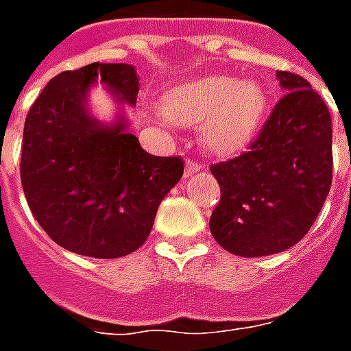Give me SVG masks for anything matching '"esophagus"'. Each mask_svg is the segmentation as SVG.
Listing matches in <instances>:
<instances>
[{
    "mask_svg": "<svg viewBox=\"0 0 351 351\" xmlns=\"http://www.w3.org/2000/svg\"><path fill=\"white\" fill-rule=\"evenodd\" d=\"M199 171H203V165H201V163H197V161L188 160V163H186V169H184V176L188 178V176L195 175V173H199Z\"/></svg>",
    "mask_w": 351,
    "mask_h": 351,
    "instance_id": "esophagus-1",
    "label": "esophagus"
}]
</instances>
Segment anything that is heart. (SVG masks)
<instances>
[{"mask_svg":"<svg viewBox=\"0 0 351 351\" xmlns=\"http://www.w3.org/2000/svg\"><path fill=\"white\" fill-rule=\"evenodd\" d=\"M267 95L256 80L210 75L184 80L163 97L171 122L199 124V138L208 152L228 156L243 148L263 120Z\"/></svg>","mask_w":351,"mask_h":351,"instance_id":"b5f03b06","label":"heart"}]
</instances>
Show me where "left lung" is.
<instances>
[{"label": "left lung", "mask_w": 351, "mask_h": 351, "mask_svg": "<svg viewBox=\"0 0 351 351\" xmlns=\"http://www.w3.org/2000/svg\"><path fill=\"white\" fill-rule=\"evenodd\" d=\"M284 97L256 141L233 160L210 165L221 197L210 233L243 258L272 256L308 233L331 190L329 108L308 80L276 71Z\"/></svg>", "instance_id": "left-lung-1"}]
</instances>
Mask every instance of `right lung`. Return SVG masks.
Returning a JSON list of instances; mask_svg holds the SVG:
<instances>
[{"label":"right lung","mask_w":351,"mask_h":351,"mask_svg":"<svg viewBox=\"0 0 351 351\" xmlns=\"http://www.w3.org/2000/svg\"><path fill=\"white\" fill-rule=\"evenodd\" d=\"M95 82L118 108L137 105L133 65L95 62L56 75L26 116L20 178L35 220L54 243L114 259L145 244L158 206L182 178L184 161L145 152L125 116L101 123L88 107Z\"/></svg>","instance_id":"right-lung-1"}]
</instances>
